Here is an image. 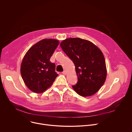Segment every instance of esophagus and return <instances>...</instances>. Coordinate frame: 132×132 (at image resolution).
Wrapping results in <instances>:
<instances>
[{
	"mask_svg": "<svg viewBox=\"0 0 132 132\" xmlns=\"http://www.w3.org/2000/svg\"><path fill=\"white\" fill-rule=\"evenodd\" d=\"M62 73H63V74H64V75H66L67 72H66V70H64V71H63V72H62Z\"/></svg>",
	"mask_w": 132,
	"mask_h": 132,
	"instance_id": "esophagus-1",
	"label": "esophagus"
}]
</instances>
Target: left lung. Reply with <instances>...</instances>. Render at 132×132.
Listing matches in <instances>:
<instances>
[{"mask_svg": "<svg viewBox=\"0 0 132 132\" xmlns=\"http://www.w3.org/2000/svg\"><path fill=\"white\" fill-rule=\"evenodd\" d=\"M60 45L75 66L78 81L72 88L82 97L95 94L106 77L105 61L101 51L92 42L78 37L63 40Z\"/></svg>", "mask_w": 132, "mask_h": 132, "instance_id": "1", "label": "left lung"}]
</instances>
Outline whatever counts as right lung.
<instances>
[{
	"mask_svg": "<svg viewBox=\"0 0 132 132\" xmlns=\"http://www.w3.org/2000/svg\"><path fill=\"white\" fill-rule=\"evenodd\" d=\"M60 42L43 39L26 53L21 65L22 78L27 87L35 93H42L51 86L58 74L50 59Z\"/></svg>",
	"mask_w": 132,
	"mask_h": 132,
	"instance_id": "1",
	"label": "right lung"
}]
</instances>
